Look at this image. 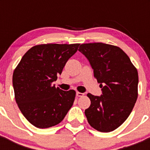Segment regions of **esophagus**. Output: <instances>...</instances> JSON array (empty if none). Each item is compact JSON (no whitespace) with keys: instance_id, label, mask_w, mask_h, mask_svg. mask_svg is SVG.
Segmentation results:
<instances>
[{"instance_id":"esophagus-1","label":"esophagus","mask_w":150,"mask_h":150,"mask_svg":"<svg viewBox=\"0 0 150 150\" xmlns=\"http://www.w3.org/2000/svg\"><path fill=\"white\" fill-rule=\"evenodd\" d=\"M76 96L83 97V96H84V93H81V92H79V91H77V92H76Z\"/></svg>"}]
</instances>
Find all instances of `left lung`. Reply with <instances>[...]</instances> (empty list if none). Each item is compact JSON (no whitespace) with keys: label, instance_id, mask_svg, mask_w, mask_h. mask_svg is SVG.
Instances as JSON below:
<instances>
[{"label":"left lung","instance_id":"obj_1","mask_svg":"<svg viewBox=\"0 0 150 150\" xmlns=\"http://www.w3.org/2000/svg\"><path fill=\"white\" fill-rule=\"evenodd\" d=\"M86 57L100 83L101 96L88 93L91 105L85 110L88 122L100 132L114 131L128 119L138 96V73L122 49L103 43H83Z\"/></svg>","mask_w":150,"mask_h":150}]
</instances>
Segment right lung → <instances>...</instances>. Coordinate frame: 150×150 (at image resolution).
I'll list each match as a JSON object with an SVG mask.
<instances>
[{"instance_id": "right-lung-1", "label": "right lung", "mask_w": 150, "mask_h": 150, "mask_svg": "<svg viewBox=\"0 0 150 150\" xmlns=\"http://www.w3.org/2000/svg\"><path fill=\"white\" fill-rule=\"evenodd\" d=\"M79 46V43L37 45L23 55L14 70L16 101L23 116L34 126H55L72 107L76 91H63L52 83Z\"/></svg>"}]
</instances>
